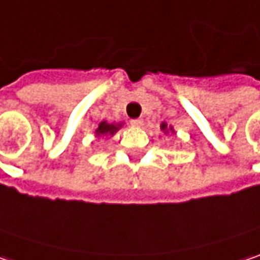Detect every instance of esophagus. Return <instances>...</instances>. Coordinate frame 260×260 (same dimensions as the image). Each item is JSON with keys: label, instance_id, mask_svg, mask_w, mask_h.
<instances>
[{"label": "esophagus", "instance_id": "esophagus-1", "mask_svg": "<svg viewBox=\"0 0 260 260\" xmlns=\"http://www.w3.org/2000/svg\"><path fill=\"white\" fill-rule=\"evenodd\" d=\"M131 125H132V126L140 128V126L144 125V120H142V119H132V120H131Z\"/></svg>", "mask_w": 260, "mask_h": 260}]
</instances>
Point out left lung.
<instances>
[{
	"instance_id": "8db88e82",
	"label": "left lung",
	"mask_w": 260,
	"mask_h": 260,
	"mask_svg": "<svg viewBox=\"0 0 260 260\" xmlns=\"http://www.w3.org/2000/svg\"><path fill=\"white\" fill-rule=\"evenodd\" d=\"M160 128H161V131H163L164 134H167L169 131H172V132H175V131H173V128H172V126H167V123H166V122H163V123H161V126H160Z\"/></svg>"
}]
</instances>
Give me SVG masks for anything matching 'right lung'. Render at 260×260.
I'll return each instance as SVG.
<instances>
[{
	"label": "right lung",
	"instance_id": "1",
	"mask_svg": "<svg viewBox=\"0 0 260 260\" xmlns=\"http://www.w3.org/2000/svg\"><path fill=\"white\" fill-rule=\"evenodd\" d=\"M122 128V123H108L106 120L100 122L96 129V137H105V135H115Z\"/></svg>",
	"mask_w": 260,
	"mask_h": 260
}]
</instances>
